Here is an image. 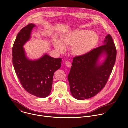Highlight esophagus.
Instances as JSON below:
<instances>
[{
  "label": "esophagus",
  "mask_w": 128,
  "mask_h": 128,
  "mask_svg": "<svg viewBox=\"0 0 128 128\" xmlns=\"http://www.w3.org/2000/svg\"><path fill=\"white\" fill-rule=\"evenodd\" d=\"M65 65H66V66H67V67H71V62H69V61H66V62H65Z\"/></svg>",
  "instance_id": "obj_1"
}]
</instances>
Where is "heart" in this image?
Segmentation results:
<instances>
[{
  "mask_svg": "<svg viewBox=\"0 0 128 128\" xmlns=\"http://www.w3.org/2000/svg\"><path fill=\"white\" fill-rule=\"evenodd\" d=\"M99 37L94 32L86 30H76L65 35L61 42L55 40L54 45L57 49L64 51L65 47H72V52L76 56H80L88 53L98 44Z\"/></svg>",
  "mask_w": 128,
  "mask_h": 128,
  "instance_id": "heart-1",
  "label": "heart"
}]
</instances>
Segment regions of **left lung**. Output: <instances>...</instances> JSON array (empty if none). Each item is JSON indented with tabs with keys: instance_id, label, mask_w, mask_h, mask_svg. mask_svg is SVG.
Wrapping results in <instances>:
<instances>
[{
	"instance_id": "left-lung-1",
	"label": "left lung",
	"mask_w": 128,
	"mask_h": 128,
	"mask_svg": "<svg viewBox=\"0 0 128 128\" xmlns=\"http://www.w3.org/2000/svg\"><path fill=\"white\" fill-rule=\"evenodd\" d=\"M104 54L106 59L102 64H99L98 59ZM116 57V47L110 34L106 36L104 45L83 56L74 57L68 76L72 96L84 100L100 92L112 74Z\"/></svg>"
}]
</instances>
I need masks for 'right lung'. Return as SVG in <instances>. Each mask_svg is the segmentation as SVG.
<instances>
[{
  "mask_svg": "<svg viewBox=\"0 0 128 128\" xmlns=\"http://www.w3.org/2000/svg\"><path fill=\"white\" fill-rule=\"evenodd\" d=\"M35 27L30 24L18 34L12 47V63L24 88L32 95L44 98L50 93L54 74L61 67L62 59L54 58L47 54L36 60L27 58L23 46L30 40Z\"/></svg>",
  "mask_w": 128,
  "mask_h": 128,
  "instance_id": "obj_1",
  "label": "right lung"
}]
</instances>
